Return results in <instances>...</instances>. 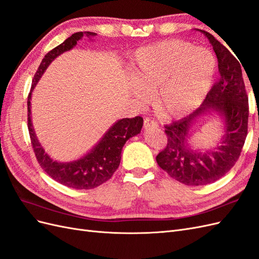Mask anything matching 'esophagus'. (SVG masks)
<instances>
[{"label": "esophagus", "instance_id": "1", "mask_svg": "<svg viewBox=\"0 0 259 259\" xmlns=\"http://www.w3.org/2000/svg\"><path fill=\"white\" fill-rule=\"evenodd\" d=\"M144 126H145L146 130L156 128V127H158V123H156L154 120L150 119V117H146L145 122H144Z\"/></svg>", "mask_w": 259, "mask_h": 259}]
</instances>
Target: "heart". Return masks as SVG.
Listing matches in <instances>:
<instances>
[{
	"label": "heart",
	"mask_w": 259,
	"mask_h": 259,
	"mask_svg": "<svg viewBox=\"0 0 259 259\" xmlns=\"http://www.w3.org/2000/svg\"><path fill=\"white\" fill-rule=\"evenodd\" d=\"M215 69L216 60L209 50L180 40L162 41L135 53L132 93L146 103L149 94L155 92V107L163 116L182 117L205 98Z\"/></svg>",
	"instance_id": "1"
}]
</instances>
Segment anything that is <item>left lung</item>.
Masks as SVG:
<instances>
[{
    "label": "left lung",
    "instance_id": "8db88e82",
    "mask_svg": "<svg viewBox=\"0 0 259 259\" xmlns=\"http://www.w3.org/2000/svg\"><path fill=\"white\" fill-rule=\"evenodd\" d=\"M213 46L218 60L219 80L202 105L182 120L165 125L167 145L156 155L159 166L187 186L216 182L232 168L247 135L248 97L238 59L210 33L198 29ZM215 113L223 120L221 143L210 151L193 149L189 144L192 125L199 117Z\"/></svg>",
    "mask_w": 259,
    "mask_h": 259
}]
</instances>
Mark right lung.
I'll return each instance as SVG.
<instances>
[{
	"mask_svg": "<svg viewBox=\"0 0 259 259\" xmlns=\"http://www.w3.org/2000/svg\"><path fill=\"white\" fill-rule=\"evenodd\" d=\"M84 35L90 37L91 40L92 36L94 37L96 33L90 32V31L73 33L64 43L56 46L45 55L34 74L28 96V130L36 160L40 166L46 171V174L54 180L73 189H93L110 179L120 165L123 146L131 137L139 134L144 124L142 116H135L133 119L125 117V119L117 120L99 139V142L88 153L77 160L58 162L53 160L48 152H45L43 146L36 137L32 119H31V95L35 85L40 81L52 61L62 53L72 50L77 41H80Z\"/></svg>",
	"mask_w": 259,
	"mask_h": 259,
	"instance_id": "obj_1",
	"label": "right lung"
}]
</instances>
